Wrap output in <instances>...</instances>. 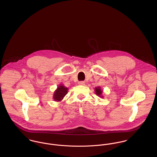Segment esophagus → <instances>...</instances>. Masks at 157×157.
Listing matches in <instances>:
<instances>
[{
    "label": "esophagus",
    "instance_id": "obj_1",
    "mask_svg": "<svg viewBox=\"0 0 157 157\" xmlns=\"http://www.w3.org/2000/svg\"><path fill=\"white\" fill-rule=\"evenodd\" d=\"M85 82H83V81H81V82H78V85H80L83 86V85H85Z\"/></svg>",
    "mask_w": 157,
    "mask_h": 157
}]
</instances>
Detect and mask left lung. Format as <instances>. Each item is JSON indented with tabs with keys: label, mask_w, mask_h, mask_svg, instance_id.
I'll return each mask as SVG.
<instances>
[{
	"label": "left lung",
	"mask_w": 157,
	"mask_h": 157,
	"mask_svg": "<svg viewBox=\"0 0 157 157\" xmlns=\"http://www.w3.org/2000/svg\"><path fill=\"white\" fill-rule=\"evenodd\" d=\"M94 90H95V94H96L97 95H98V96L100 97L103 98V96L102 95L103 90L101 89V87H100V86L95 87V88H94Z\"/></svg>",
	"instance_id": "obj_1"
}]
</instances>
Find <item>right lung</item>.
Masks as SVG:
<instances>
[{
  "label": "right lung",
  "mask_w": 157,
  "mask_h": 157,
  "mask_svg": "<svg viewBox=\"0 0 157 157\" xmlns=\"http://www.w3.org/2000/svg\"><path fill=\"white\" fill-rule=\"evenodd\" d=\"M68 88L63 85H59L53 94V99L55 101H61L67 94Z\"/></svg>",
  "instance_id": "add662e5"
}]
</instances>
